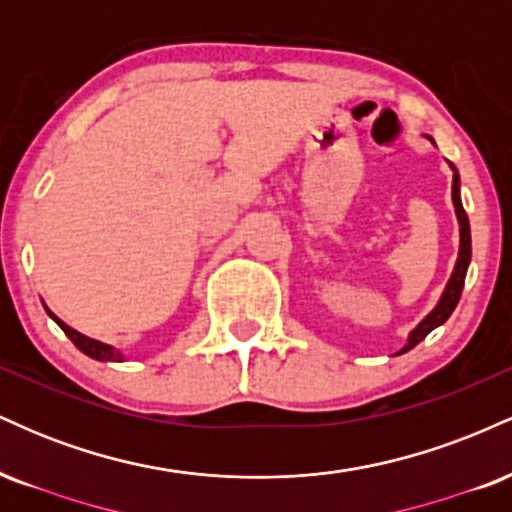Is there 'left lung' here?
Wrapping results in <instances>:
<instances>
[{
    "instance_id": "obj_1",
    "label": "left lung",
    "mask_w": 512,
    "mask_h": 512,
    "mask_svg": "<svg viewBox=\"0 0 512 512\" xmlns=\"http://www.w3.org/2000/svg\"><path fill=\"white\" fill-rule=\"evenodd\" d=\"M426 139L433 144L431 137H426ZM448 166L452 168V204H455V216H457V223H460V250H457V262H455V267H452V274H450L448 284H445L443 293H440L436 308H433L431 313H428L424 320H421L419 325H416L414 330L409 332L407 344H404L395 356L407 354V351L414 349L416 344L424 342L428 332H433V330H436V327L443 325V322L452 315V310L457 308V301H460V296H462L464 276H467L469 260H472V233H469V219H467V214H464V207H462L460 173H457V168L452 166L450 161H448Z\"/></svg>"
}]
</instances>
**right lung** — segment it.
<instances>
[{
  "instance_id": "right-lung-1",
  "label": "right lung",
  "mask_w": 512,
  "mask_h": 512,
  "mask_svg": "<svg viewBox=\"0 0 512 512\" xmlns=\"http://www.w3.org/2000/svg\"><path fill=\"white\" fill-rule=\"evenodd\" d=\"M43 305H45V303H43ZM45 310H48V315L52 317V320L57 322V325H60V330H62L64 334H67L69 339H72L74 346L81 351V354L91 356L93 361H103V363H122V361H127V356L122 354L120 349H115V346L103 344V342H98V339H91V337H86V334L72 330V327H69L67 322H62L60 317L52 313L48 305H45Z\"/></svg>"
}]
</instances>
